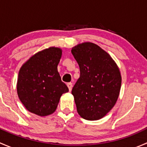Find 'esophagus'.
Wrapping results in <instances>:
<instances>
[{
    "mask_svg": "<svg viewBox=\"0 0 147 147\" xmlns=\"http://www.w3.org/2000/svg\"><path fill=\"white\" fill-rule=\"evenodd\" d=\"M67 85L68 88H69V92H70L71 90H72V83H71V82H68L67 84Z\"/></svg>",
    "mask_w": 147,
    "mask_h": 147,
    "instance_id": "esophagus-1",
    "label": "esophagus"
}]
</instances>
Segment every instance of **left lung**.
I'll return each instance as SVG.
<instances>
[{"instance_id":"1","label":"left lung","mask_w":147,"mask_h":147,"mask_svg":"<svg viewBox=\"0 0 147 147\" xmlns=\"http://www.w3.org/2000/svg\"><path fill=\"white\" fill-rule=\"evenodd\" d=\"M71 52L80 70L72 90L77 111L84 119H101L119 97L121 84L119 67L106 51L92 42L78 44Z\"/></svg>"}]
</instances>
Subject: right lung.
<instances>
[{"mask_svg": "<svg viewBox=\"0 0 147 147\" xmlns=\"http://www.w3.org/2000/svg\"><path fill=\"white\" fill-rule=\"evenodd\" d=\"M61 57V48L50 47L35 53L20 67L17 92L29 112L41 117L51 115L62 94L69 91L57 71Z\"/></svg>", "mask_w": 147, "mask_h": 147, "instance_id": "right-lung-1", "label": "right lung"}]
</instances>
